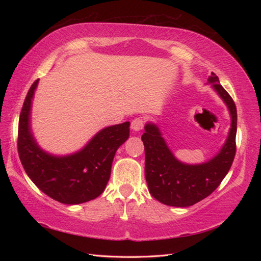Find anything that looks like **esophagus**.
Instances as JSON below:
<instances>
[{
    "label": "esophagus",
    "mask_w": 261,
    "mask_h": 261,
    "mask_svg": "<svg viewBox=\"0 0 261 261\" xmlns=\"http://www.w3.org/2000/svg\"><path fill=\"white\" fill-rule=\"evenodd\" d=\"M143 125H145V121L141 118H137L131 122V129L135 132H140L143 129Z\"/></svg>",
    "instance_id": "1"
}]
</instances>
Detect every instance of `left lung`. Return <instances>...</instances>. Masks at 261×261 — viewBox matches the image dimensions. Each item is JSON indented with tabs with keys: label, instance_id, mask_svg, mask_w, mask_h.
<instances>
[{
	"label": "left lung",
	"instance_id": "left-lung-1",
	"mask_svg": "<svg viewBox=\"0 0 261 261\" xmlns=\"http://www.w3.org/2000/svg\"><path fill=\"white\" fill-rule=\"evenodd\" d=\"M222 98L231 116V127L224 145L208 162L190 165L181 163L171 152L157 124L147 122L141 140L145 145V175L151 196L165 205L187 207L212 194L228 174L236 156L237 108L219 77L207 79Z\"/></svg>",
	"mask_w": 261,
	"mask_h": 261
}]
</instances>
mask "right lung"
<instances>
[{"label":"right lung","mask_w":261,"mask_h":261,"mask_svg":"<svg viewBox=\"0 0 261 261\" xmlns=\"http://www.w3.org/2000/svg\"><path fill=\"white\" fill-rule=\"evenodd\" d=\"M38 82L27 94L19 120L18 151L27 175L39 190L63 204L96 198L107 187L116 150L129 138L130 122L99 130L74 153H49L38 145L31 130V107Z\"/></svg>","instance_id":"obj_1"}]
</instances>
